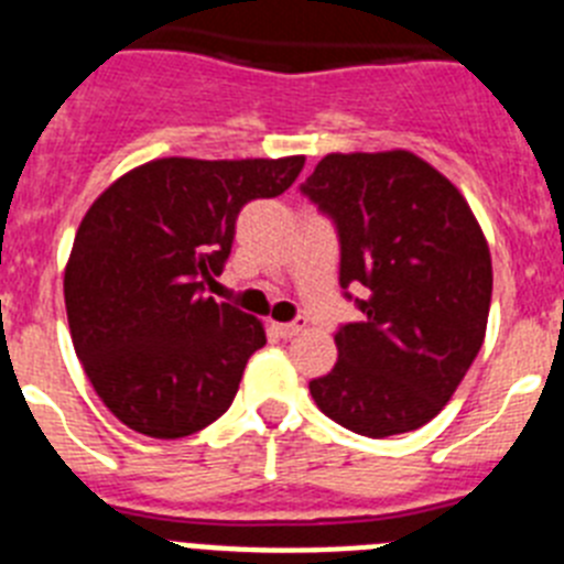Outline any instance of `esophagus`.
<instances>
[{
	"label": "esophagus",
	"instance_id": "34e87169",
	"mask_svg": "<svg viewBox=\"0 0 564 564\" xmlns=\"http://www.w3.org/2000/svg\"><path fill=\"white\" fill-rule=\"evenodd\" d=\"M306 329V317H295V321L289 323H275V332L283 337V340H292L295 335Z\"/></svg>",
	"mask_w": 564,
	"mask_h": 564
}]
</instances>
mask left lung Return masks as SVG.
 <instances>
[{"label":"left lung","instance_id":"obj_1","mask_svg":"<svg viewBox=\"0 0 564 564\" xmlns=\"http://www.w3.org/2000/svg\"><path fill=\"white\" fill-rule=\"evenodd\" d=\"M301 193L335 224L343 295L364 312L337 329L335 369L310 383L317 409L364 437L420 429L486 337V235L452 181L405 150L326 155Z\"/></svg>","mask_w":564,"mask_h":564}]
</instances>
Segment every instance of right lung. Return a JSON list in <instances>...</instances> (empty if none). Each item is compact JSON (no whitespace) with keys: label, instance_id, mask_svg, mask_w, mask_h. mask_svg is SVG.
<instances>
[{"label":"right lung","instance_id":"add662e5","mask_svg":"<svg viewBox=\"0 0 564 564\" xmlns=\"http://www.w3.org/2000/svg\"><path fill=\"white\" fill-rule=\"evenodd\" d=\"M303 155L159 159L121 175L87 209L65 269L73 349L101 403L139 434L175 440L232 405L261 321L215 303L238 213L275 198Z\"/></svg>","mask_w":564,"mask_h":564}]
</instances>
